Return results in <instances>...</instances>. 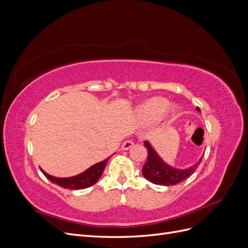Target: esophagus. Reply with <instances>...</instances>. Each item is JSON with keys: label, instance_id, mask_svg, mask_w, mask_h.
I'll use <instances>...</instances> for the list:
<instances>
[{"label": "esophagus", "instance_id": "esophagus-1", "mask_svg": "<svg viewBox=\"0 0 248 248\" xmlns=\"http://www.w3.org/2000/svg\"><path fill=\"white\" fill-rule=\"evenodd\" d=\"M132 146H133V141H132V140H125V141L123 142V145H122V149H123V150H128V149H130Z\"/></svg>", "mask_w": 248, "mask_h": 248}]
</instances>
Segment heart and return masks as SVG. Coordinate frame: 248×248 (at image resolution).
<instances>
[{
	"instance_id": "obj_1",
	"label": "heart",
	"mask_w": 248,
	"mask_h": 248,
	"mask_svg": "<svg viewBox=\"0 0 248 248\" xmlns=\"http://www.w3.org/2000/svg\"><path fill=\"white\" fill-rule=\"evenodd\" d=\"M177 104L169 103L164 97H152L139 104L136 114L141 123L152 124L155 122H170L178 114Z\"/></svg>"
}]
</instances>
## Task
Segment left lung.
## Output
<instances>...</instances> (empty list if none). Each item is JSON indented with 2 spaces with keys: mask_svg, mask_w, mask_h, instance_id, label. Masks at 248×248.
Instances as JSON below:
<instances>
[{
  "mask_svg": "<svg viewBox=\"0 0 248 248\" xmlns=\"http://www.w3.org/2000/svg\"><path fill=\"white\" fill-rule=\"evenodd\" d=\"M197 110L201 112L199 108H197ZM144 146L148 149V159L141 170L142 176L149 180L150 182L157 185L170 186L182 182L183 180L187 179L196 171L202 162V156L197 163H194L193 166L189 168L184 170L176 169L164 162L148 140L144 141Z\"/></svg>",
  "mask_w": 248,
  "mask_h": 248,
  "instance_id": "1",
  "label": "left lung"
}]
</instances>
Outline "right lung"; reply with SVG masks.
Instances as JSON below:
<instances>
[{"label":"right lung","instance_id":"right-lung-1","mask_svg":"<svg viewBox=\"0 0 248 248\" xmlns=\"http://www.w3.org/2000/svg\"><path fill=\"white\" fill-rule=\"evenodd\" d=\"M109 159L107 158L106 160L100 161L98 163L94 164V166L90 167L88 170L85 171H82L81 174L69 177V178H58L48 175L47 172L44 171L41 169V171L43 172V175L46 176L50 182L55 183L57 185H60L63 188H68V189H84L88 188L90 186H93L97 181H98L99 178L101 177L102 172L106 169L107 163Z\"/></svg>","mask_w":248,"mask_h":248}]
</instances>
